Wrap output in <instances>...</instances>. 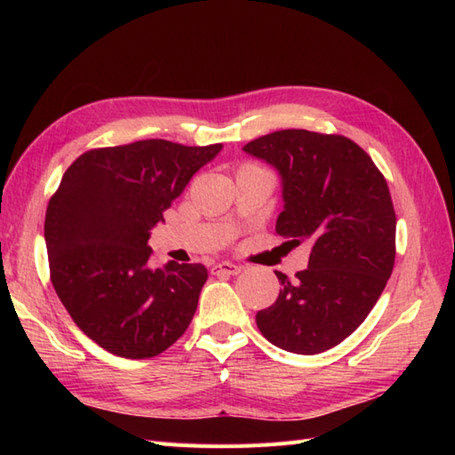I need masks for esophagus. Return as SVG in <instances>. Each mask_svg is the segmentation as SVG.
I'll use <instances>...</instances> for the list:
<instances>
[{"label": "esophagus", "instance_id": "34e87169", "mask_svg": "<svg viewBox=\"0 0 455 455\" xmlns=\"http://www.w3.org/2000/svg\"><path fill=\"white\" fill-rule=\"evenodd\" d=\"M240 272H243V266H236L233 262H219L212 266V274L215 275H236Z\"/></svg>", "mask_w": 455, "mask_h": 455}]
</instances>
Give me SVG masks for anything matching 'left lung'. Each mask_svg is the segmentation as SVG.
<instances>
[{
    "label": "left lung",
    "mask_w": 455,
    "mask_h": 455,
    "mask_svg": "<svg viewBox=\"0 0 455 455\" xmlns=\"http://www.w3.org/2000/svg\"><path fill=\"white\" fill-rule=\"evenodd\" d=\"M244 150L279 172L283 211L275 230L311 240L308 267L282 282L256 324L282 350L313 355L346 340L383 293L395 266V217L387 180L370 154L342 134L285 129Z\"/></svg>",
    "instance_id": "obj_1"
}]
</instances>
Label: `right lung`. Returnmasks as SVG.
I'll list each match as a JSON object with an SVG mask.
<instances>
[{
    "label": "right lung",
    "instance_id": "1",
    "mask_svg": "<svg viewBox=\"0 0 455 455\" xmlns=\"http://www.w3.org/2000/svg\"><path fill=\"white\" fill-rule=\"evenodd\" d=\"M220 148L150 139L92 148L64 172L44 219L51 282L72 321L103 350L144 360L188 331L207 267L150 269L148 238Z\"/></svg>",
    "mask_w": 455,
    "mask_h": 455
}]
</instances>
